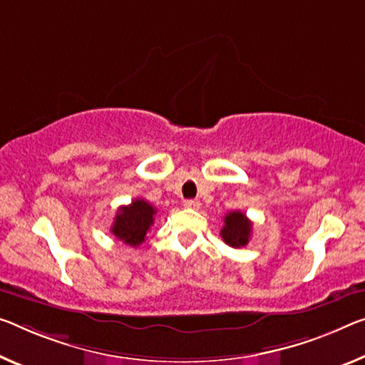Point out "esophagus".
<instances>
[{"mask_svg": "<svg viewBox=\"0 0 365 365\" xmlns=\"http://www.w3.org/2000/svg\"><path fill=\"white\" fill-rule=\"evenodd\" d=\"M184 205H186L187 209H199L200 200H197V199H187V200H184Z\"/></svg>", "mask_w": 365, "mask_h": 365, "instance_id": "34e87169", "label": "esophagus"}]
</instances>
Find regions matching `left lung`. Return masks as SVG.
I'll list each match as a JSON object with an SVG mask.
<instances>
[{
    "label": "left lung",
    "mask_w": 365,
    "mask_h": 365,
    "mask_svg": "<svg viewBox=\"0 0 365 365\" xmlns=\"http://www.w3.org/2000/svg\"><path fill=\"white\" fill-rule=\"evenodd\" d=\"M223 228H222V240L225 241L232 248H241L246 246L251 237V230H253V223L248 220L243 212L233 210L223 218Z\"/></svg>",
    "instance_id": "8db88e82"
}]
</instances>
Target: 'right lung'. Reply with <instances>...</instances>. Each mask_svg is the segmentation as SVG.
<instances>
[{
    "mask_svg": "<svg viewBox=\"0 0 365 365\" xmlns=\"http://www.w3.org/2000/svg\"><path fill=\"white\" fill-rule=\"evenodd\" d=\"M156 209L150 202L135 199L132 204L119 207L110 232L125 245L137 248L145 241L147 232L155 222Z\"/></svg>",
    "mask_w": 365,
    "mask_h": 365,
    "instance_id": "obj_1",
    "label": "right lung"
}]
</instances>
